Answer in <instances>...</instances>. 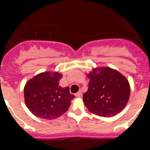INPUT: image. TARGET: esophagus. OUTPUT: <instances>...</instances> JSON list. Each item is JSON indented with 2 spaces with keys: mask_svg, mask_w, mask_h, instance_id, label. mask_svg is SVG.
Here are the masks:
<instances>
[{
  "mask_svg": "<svg viewBox=\"0 0 150 150\" xmlns=\"http://www.w3.org/2000/svg\"><path fill=\"white\" fill-rule=\"evenodd\" d=\"M81 95H82V91H78V93H75V96H78V97H79V96H81Z\"/></svg>",
  "mask_w": 150,
  "mask_h": 150,
  "instance_id": "obj_1",
  "label": "esophagus"
}]
</instances>
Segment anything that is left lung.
<instances>
[{
	"mask_svg": "<svg viewBox=\"0 0 150 150\" xmlns=\"http://www.w3.org/2000/svg\"><path fill=\"white\" fill-rule=\"evenodd\" d=\"M88 89L83 93V102L91 113L112 117L120 112L130 96V85L115 69L99 67L89 72Z\"/></svg>",
	"mask_w": 150,
	"mask_h": 150,
	"instance_id": "left-lung-1",
	"label": "left lung"
}]
</instances>
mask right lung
<instances>
[{
  "label": "right lung",
  "instance_id": "add662e5",
  "mask_svg": "<svg viewBox=\"0 0 150 150\" xmlns=\"http://www.w3.org/2000/svg\"><path fill=\"white\" fill-rule=\"evenodd\" d=\"M62 78L59 72H42L25 85V104L36 117L53 120L68 110L75 96L69 93V87L59 85Z\"/></svg>",
  "mask_w": 150,
  "mask_h": 150
}]
</instances>
